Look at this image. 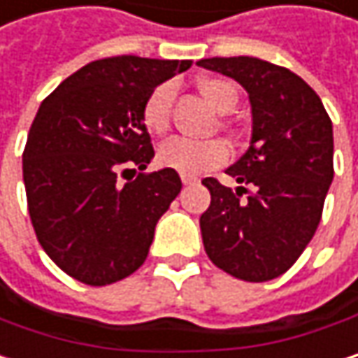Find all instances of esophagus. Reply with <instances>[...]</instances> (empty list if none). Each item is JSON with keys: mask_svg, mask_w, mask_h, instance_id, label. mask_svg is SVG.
<instances>
[{"mask_svg": "<svg viewBox=\"0 0 358 358\" xmlns=\"http://www.w3.org/2000/svg\"><path fill=\"white\" fill-rule=\"evenodd\" d=\"M181 181H183V185H192V183H198V177H194V175H181Z\"/></svg>", "mask_w": 358, "mask_h": 358, "instance_id": "34e87169", "label": "esophagus"}]
</instances>
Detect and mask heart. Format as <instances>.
I'll list each match as a JSON object with an SVG mask.
<instances>
[{
	"instance_id": "1",
	"label": "heart",
	"mask_w": 358,
	"mask_h": 358,
	"mask_svg": "<svg viewBox=\"0 0 358 358\" xmlns=\"http://www.w3.org/2000/svg\"><path fill=\"white\" fill-rule=\"evenodd\" d=\"M203 99L220 113L231 111L237 103V90L231 82L224 80H206L200 84ZM175 99V86L173 84H160L157 86L144 107H142V121L148 131L162 134L169 127V115L171 105ZM229 150L222 142L210 140L198 142L187 138H171L166 140L157 152V162L164 169H173L181 175H198L208 169L220 166L227 162Z\"/></svg>"
}]
</instances>
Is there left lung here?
<instances>
[{"instance_id": "obj_1", "label": "left lung", "mask_w": 358, "mask_h": 358, "mask_svg": "<svg viewBox=\"0 0 358 358\" xmlns=\"http://www.w3.org/2000/svg\"><path fill=\"white\" fill-rule=\"evenodd\" d=\"M198 66L239 82L251 105L249 148L227 169L239 187L201 181L212 198L200 216L203 249L235 278H278L322 220L334 179L332 121L315 90L287 67L257 57H210Z\"/></svg>"}]
</instances>
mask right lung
Instances as JSON below:
<instances>
[{
  "mask_svg": "<svg viewBox=\"0 0 358 358\" xmlns=\"http://www.w3.org/2000/svg\"><path fill=\"white\" fill-rule=\"evenodd\" d=\"M192 59L119 55L66 78L38 107L22 155L28 212L45 253L71 278L105 287L146 259L158 218L181 192L155 157L142 121L148 94Z\"/></svg>",
  "mask_w": 358,
  "mask_h": 358,
  "instance_id": "1",
  "label": "right lung"
}]
</instances>
